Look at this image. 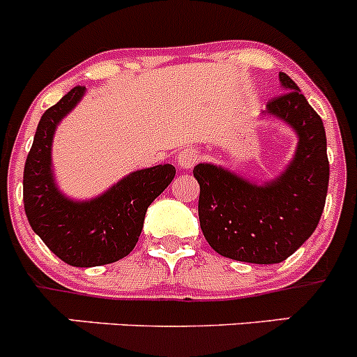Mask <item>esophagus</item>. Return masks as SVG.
I'll return each instance as SVG.
<instances>
[{
    "label": "esophagus",
    "mask_w": 357,
    "mask_h": 357,
    "mask_svg": "<svg viewBox=\"0 0 357 357\" xmlns=\"http://www.w3.org/2000/svg\"><path fill=\"white\" fill-rule=\"evenodd\" d=\"M199 159H202V152L196 147H185L176 154V162L182 169H191L192 166L198 165Z\"/></svg>",
    "instance_id": "obj_1"
}]
</instances>
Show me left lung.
<instances>
[{
  "mask_svg": "<svg viewBox=\"0 0 357 357\" xmlns=\"http://www.w3.org/2000/svg\"><path fill=\"white\" fill-rule=\"evenodd\" d=\"M286 93L268 101V114L284 119L300 142L293 162L271 184L252 185L213 165H198L199 226L215 252L235 261L275 264L296 252L315 231L328 195L329 161L322 119L289 75Z\"/></svg>",
  "mask_w": 357,
  "mask_h": 357,
  "instance_id": "obj_1",
  "label": "left lung"
}]
</instances>
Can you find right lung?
Returning a JSON list of instances; mask_svg holds the SVG:
<instances>
[{
  "label": "right lung",
  "mask_w": 357,
  "mask_h": 357,
  "mask_svg": "<svg viewBox=\"0 0 357 357\" xmlns=\"http://www.w3.org/2000/svg\"><path fill=\"white\" fill-rule=\"evenodd\" d=\"M86 87L77 86L45 110L24 165V210L33 231L71 266L115 263L135 249L149 205L175 176V166L140 169L100 198L75 203L57 191L50 172V145L57 122L79 103Z\"/></svg>",
  "instance_id": "1"
}]
</instances>
